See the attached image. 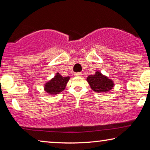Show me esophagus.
Instances as JSON below:
<instances>
[{
  "label": "esophagus",
  "instance_id": "1",
  "mask_svg": "<svg viewBox=\"0 0 150 150\" xmlns=\"http://www.w3.org/2000/svg\"><path fill=\"white\" fill-rule=\"evenodd\" d=\"M83 74L81 73H75V77H82Z\"/></svg>",
  "mask_w": 150,
  "mask_h": 150
}]
</instances>
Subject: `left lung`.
I'll return each mask as SVG.
<instances>
[{
	"mask_svg": "<svg viewBox=\"0 0 150 150\" xmlns=\"http://www.w3.org/2000/svg\"><path fill=\"white\" fill-rule=\"evenodd\" d=\"M87 81L91 89L101 94L109 92L115 86L114 81L107 76L102 74L100 71H96L94 75H88Z\"/></svg>",
	"mask_w": 150,
	"mask_h": 150,
	"instance_id": "1",
	"label": "left lung"
}]
</instances>
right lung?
I'll return each instance as SVG.
<instances>
[{"instance_id":"obj_1","label":"right lung","mask_w":150,"mask_h":150,"mask_svg":"<svg viewBox=\"0 0 150 150\" xmlns=\"http://www.w3.org/2000/svg\"><path fill=\"white\" fill-rule=\"evenodd\" d=\"M70 77H63L59 73L56 74L52 79L45 83L44 90L51 96H54L63 91L66 87Z\"/></svg>"}]
</instances>
